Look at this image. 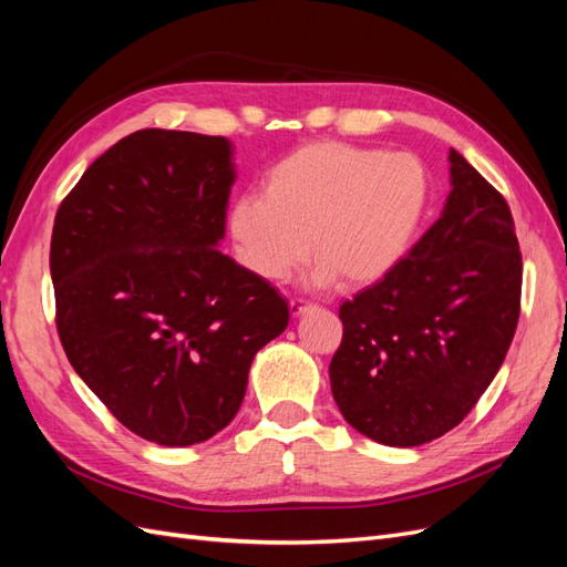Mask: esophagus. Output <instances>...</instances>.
<instances>
[{"instance_id":"esophagus-1","label":"esophagus","mask_w":567,"mask_h":567,"mask_svg":"<svg viewBox=\"0 0 567 567\" xmlns=\"http://www.w3.org/2000/svg\"><path fill=\"white\" fill-rule=\"evenodd\" d=\"M288 307H290V315H293V317H300V315L307 310V307H310V302H305V300L293 298V300L288 302Z\"/></svg>"}]
</instances>
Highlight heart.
<instances>
[{
  "label": "heart",
  "mask_w": 567,
  "mask_h": 567,
  "mask_svg": "<svg viewBox=\"0 0 567 567\" xmlns=\"http://www.w3.org/2000/svg\"><path fill=\"white\" fill-rule=\"evenodd\" d=\"M427 188L414 153L317 142L271 165L262 196L234 200L227 227L238 262L265 281L288 279L312 246V284L364 286L404 257Z\"/></svg>",
  "instance_id": "b5f03b06"
}]
</instances>
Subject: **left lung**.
<instances>
[{"instance_id": "8db88e82", "label": "left lung", "mask_w": 567, "mask_h": 567, "mask_svg": "<svg viewBox=\"0 0 567 567\" xmlns=\"http://www.w3.org/2000/svg\"><path fill=\"white\" fill-rule=\"evenodd\" d=\"M450 184L421 241L340 305L333 400L388 447H419L466 419L518 326L523 257L508 203L454 148Z\"/></svg>"}]
</instances>
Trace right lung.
Here are the masks:
<instances>
[{"instance_id": "right-lung-1", "label": "right lung", "mask_w": 567, "mask_h": 567, "mask_svg": "<svg viewBox=\"0 0 567 567\" xmlns=\"http://www.w3.org/2000/svg\"><path fill=\"white\" fill-rule=\"evenodd\" d=\"M236 182L225 136L140 130L61 203L49 269L75 373L163 447L227 427L257 350L284 333L277 288L217 250Z\"/></svg>"}]
</instances>
